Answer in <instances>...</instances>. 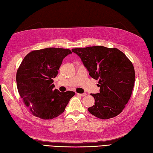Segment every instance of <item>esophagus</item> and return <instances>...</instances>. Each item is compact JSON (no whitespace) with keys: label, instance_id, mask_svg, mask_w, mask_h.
<instances>
[{"label":"esophagus","instance_id":"1","mask_svg":"<svg viewBox=\"0 0 153 153\" xmlns=\"http://www.w3.org/2000/svg\"><path fill=\"white\" fill-rule=\"evenodd\" d=\"M77 95H78V96H80L83 97V96H86V95H87V94H86V93H83V94H79V93H77Z\"/></svg>","mask_w":153,"mask_h":153}]
</instances>
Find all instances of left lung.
I'll return each mask as SVG.
<instances>
[{"label":"left lung","mask_w":153,"mask_h":153,"mask_svg":"<svg viewBox=\"0 0 153 153\" xmlns=\"http://www.w3.org/2000/svg\"><path fill=\"white\" fill-rule=\"evenodd\" d=\"M89 75L99 80L100 92L91 94L94 105L88 108L95 117L107 119L121 113L130 98L135 73L131 62L117 48L94 46L73 48Z\"/></svg>","instance_id":"obj_1"}]
</instances>
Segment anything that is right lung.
<instances>
[{
    "mask_svg": "<svg viewBox=\"0 0 153 153\" xmlns=\"http://www.w3.org/2000/svg\"><path fill=\"white\" fill-rule=\"evenodd\" d=\"M72 53L69 49L47 48L32 51L23 60L16 73L18 92L30 112L42 119H52L64 112L75 92H61L55 87L62 60Z\"/></svg>",
    "mask_w": 153,
    "mask_h": 153,
    "instance_id": "add662e5",
    "label": "right lung"
}]
</instances>
